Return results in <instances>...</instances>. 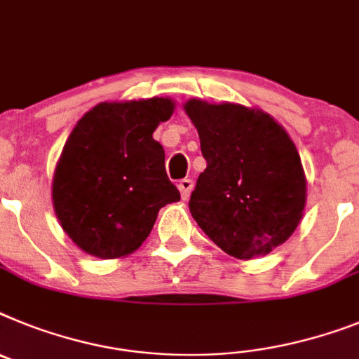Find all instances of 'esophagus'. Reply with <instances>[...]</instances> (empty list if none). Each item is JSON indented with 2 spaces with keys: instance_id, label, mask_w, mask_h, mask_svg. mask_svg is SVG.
I'll list each match as a JSON object with an SVG mask.
<instances>
[{
  "instance_id": "34e87169",
  "label": "esophagus",
  "mask_w": 359,
  "mask_h": 359,
  "mask_svg": "<svg viewBox=\"0 0 359 359\" xmlns=\"http://www.w3.org/2000/svg\"><path fill=\"white\" fill-rule=\"evenodd\" d=\"M192 187H194V182L192 180H182L180 182V185H177V189H180V192H182V198L183 200H189V196H191L192 192Z\"/></svg>"
}]
</instances>
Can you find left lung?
Instances as JSON below:
<instances>
[{"label":"left lung","mask_w":359,"mask_h":359,"mask_svg":"<svg viewBox=\"0 0 359 359\" xmlns=\"http://www.w3.org/2000/svg\"><path fill=\"white\" fill-rule=\"evenodd\" d=\"M207 168L189 209L201 231L229 256H265L289 240L307 201L298 149L274 118L238 103L189 100Z\"/></svg>","instance_id":"8db88e82"}]
</instances>
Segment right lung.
<instances>
[{
	"label": "right lung",
	"instance_id": "1",
	"mask_svg": "<svg viewBox=\"0 0 359 359\" xmlns=\"http://www.w3.org/2000/svg\"><path fill=\"white\" fill-rule=\"evenodd\" d=\"M174 112L168 97L112 101L90 109L70 133L52 180L63 231L101 259L127 256L147 240L161 207L180 201L152 134Z\"/></svg>",
	"mask_w": 359,
	"mask_h": 359
}]
</instances>
